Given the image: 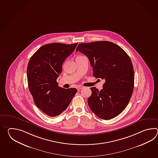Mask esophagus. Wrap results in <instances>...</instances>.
Instances as JSON below:
<instances>
[{
    "label": "esophagus",
    "mask_w": 158,
    "mask_h": 158,
    "mask_svg": "<svg viewBox=\"0 0 158 158\" xmlns=\"http://www.w3.org/2000/svg\"><path fill=\"white\" fill-rule=\"evenodd\" d=\"M77 89L78 90H80L81 89H83V87L82 86H78L77 87Z\"/></svg>",
    "instance_id": "1"
}]
</instances>
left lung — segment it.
<instances>
[{"mask_svg": "<svg viewBox=\"0 0 158 158\" xmlns=\"http://www.w3.org/2000/svg\"><path fill=\"white\" fill-rule=\"evenodd\" d=\"M90 60L93 76L105 81L101 91L90 87L89 106L94 114L110 120L120 114L127 106L134 89V69L125 51L109 41H96L78 45Z\"/></svg>", "mask_w": 158, "mask_h": 158, "instance_id": "8db88e82", "label": "left lung"}]
</instances>
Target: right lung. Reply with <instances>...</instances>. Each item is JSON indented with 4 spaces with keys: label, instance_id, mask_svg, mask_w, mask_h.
<instances>
[{
    "label": "right lung",
    "instance_id": "right-lung-1",
    "mask_svg": "<svg viewBox=\"0 0 158 158\" xmlns=\"http://www.w3.org/2000/svg\"><path fill=\"white\" fill-rule=\"evenodd\" d=\"M78 43L47 44L30 57L27 67L28 87L37 107L51 117L64 112L77 93L76 88L59 87L56 82L62 65Z\"/></svg>",
    "mask_w": 158,
    "mask_h": 158
}]
</instances>
